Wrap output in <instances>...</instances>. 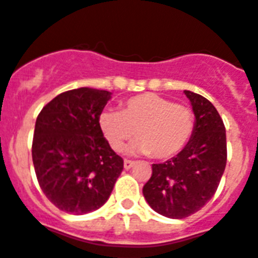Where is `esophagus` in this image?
Masks as SVG:
<instances>
[{
  "instance_id": "esophagus-1",
  "label": "esophagus",
  "mask_w": 258,
  "mask_h": 258,
  "mask_svg": "<svg viewBox=\"0 0 258 258\" xmlns=\"http://www.w3.org/2000/svg\"><path fill=\"white\" fill-rule=\"evenodd\" d=\"M133 166H134L133 161H129V159H125V161H124V169H125V170L132 169Z\"/></svg>"
}]
</instances>
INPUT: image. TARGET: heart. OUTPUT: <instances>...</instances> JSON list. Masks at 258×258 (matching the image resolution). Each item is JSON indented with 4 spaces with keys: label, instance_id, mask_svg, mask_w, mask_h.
<instances>
[{
    "label": "heart",
    "instance_id": "obj_1",
    "mask_svg": "<svg viewBox=\"0 0 258 258\" xmlns=\"http://www.w3.org/2000/svg\"><path fill=\"white\" fill-rule=\"evenodd\" d=\"M99 126L114 152H120L136 133L138 140L127 152L170 159L179 154L190 141L195 116L190 108L148 92L127 99L121 112L103 110Z\"/></svg>",
    "mask_w": 258,
    "mask_h": 258
}]
</instances>
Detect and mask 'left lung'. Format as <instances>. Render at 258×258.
I'll use <instances>...</instances> for the list:
<instances>
[{
    "label": "left lung",
    "mask_w": 258,
    "mask_h": 258,
    "mask_svg": "<svg viewBox=\"0 0 258 258\" xmlns=\"http://www.w3.org/2000/svg\"><path fill=\"white\" fill-rule=\"evenodd\" d=\"M195 116L190 141L179 154L153 165L142 188L149 206L170 219L201 210L218 190L227 163V138L220 114L202 95L184 91Z\"/></svg>",
    "instance_id": "obj_1"
}]
</instances>
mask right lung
<instances>
[{
	"label": "right lung",
	"instance_id": "obj_1",
	"mask_svg": "<svg viewBox=\"0 0 258 258\" xmlns=\"http://www.w3.org/2000/svg\"><path fill=\"white\" fill-rule=\"evenodd\" d=\"M110 95L71 89L43 106L35 122L31 153L38 182L48 201L68 214L99 210L124 169L99 126Z\"/></svg>",
	"mask_w": 258,
	"mask_h": 258
}]
</instances>
